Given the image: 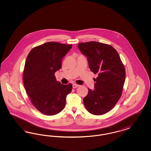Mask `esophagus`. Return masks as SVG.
I'll return each instance as SVG.
<instances>
[{
    "mask_svg": "<svg viewBox=\"0 0 151 151\" xmlns=\"http://www.w3.org/2000/svg\"><path fill=\"white\" fill-rule=\"evenodd\" d=\"M79 86V85H78V84H73V85H72V87H73V88H76L77 87H78Z\"/></svg>",
    "mask_w": 151,
    "mask_h": 151,
    "instance_id": "obj_1",
    "label": "esophagus"
}]
</instances>
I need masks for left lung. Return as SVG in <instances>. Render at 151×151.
Wrapping results in <instances>:
<instances>
[{
  "mask_svg": "<svg viewBox=\"0 0 151 151\" xmlns=\"http://www.w3.org/2000/svg\"><path fill=\"white\" fill-rule=\"evenodd\" d=\"M78 47L86 56L91 71L98 75L93 90L88 89L83 99L84 106L92 114H104L114 107L122 96L124 66L118 52L110 45L90 41L79 43Z\"/></svg>",
  "mask_w": 151,
  "mask_h": 151,
  "instance_id": "left-lung-1",
  "label": "left lung"
}]
</instances>
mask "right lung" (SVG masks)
Here are the masks:
<instances>
[{"instance_id":"1","label":"right lung","mask_w":151,"mask_h":151,"mask_svg":"<svg viewBox=\"0 0 151 151\" xmlns=\"http://www.w3.org/2000/svg\"><path fill=\"white\" fill-rule=\"evenodd\" d=\"M72 46L49 42L33 48L27 58L22 77L24 87L34 106L45 115L60 113L72 91V84H62L54 75Z\"/></svg>"}]
</instances>
